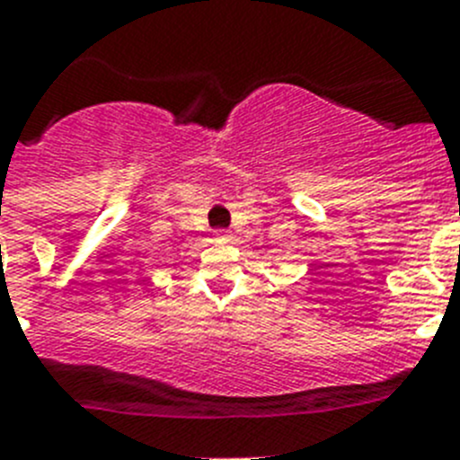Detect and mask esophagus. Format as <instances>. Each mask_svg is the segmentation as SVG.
<instances>
[{"label": "esophagus", "mask_w": 460, "mask_h": 460, "mask_svg": "<svg viewBox=\"0 0 460 460\" xmlns=\"http://www.w3.org/2000/svg\"><path fill=\"white\" fill-rule=\"evenodd\" d=\"M217 239H218V242L227 243V242H233V234H230V233H223V230H218V233H217Z\"/></svg>", "instance_id": "obj_1"}]
</instances>
